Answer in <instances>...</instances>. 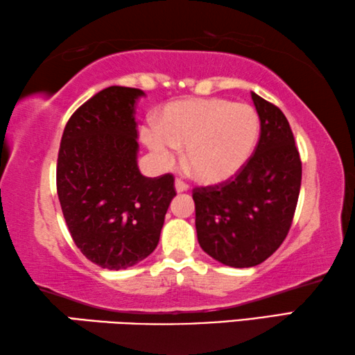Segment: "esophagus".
Masks as SVG:
<instances>
[{
	"label": "esophagus",
	"mask_w": 355,
	"mask_h": 355,
	"mask_svg": "<svg viewBox=\"0 0 355 355\" xmlns=\"http://www.w3.org/2000/svg\"><path fill=\"white\" fill-rule=\"evenodd\" d=\"M175 189H177V193H184V191L189 189V187H188L187 183L183 182V180L177 178V180H175Z\"/></svg>",
	"instance_id": "obj_1"
}]
</instances>
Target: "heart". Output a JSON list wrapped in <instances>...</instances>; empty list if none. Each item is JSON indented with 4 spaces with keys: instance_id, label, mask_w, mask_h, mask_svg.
Listing matches in <instances>:
<instances>
[{
    "instance_id": "obj_1",
    "label": "heart",
    "mask_w": 355,
    "mask_h": 355,
    "mask_svg": "<svg viewBox=\"0 0 355 355\" xmlns=\"http://www.w3.org/2000/svg\"><path fill=\"white\" fill-rule=\"evenodd\" d=\"M259 131L261 121L250 104L208 98L167 104L156 125L140 129V137L161 166L171 167L177 148H184L191 175L204 184H219L248 162Z\"/></svg>"
}]
</instances>
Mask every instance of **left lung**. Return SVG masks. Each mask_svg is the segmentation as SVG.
I'll list each match as a JSON object with an SVG mask.
<instances>
[{"label": "left lung", "mask_w": 355, "mask_h": 355, "mask_svg": "<svg viewBox=\"0 0 355 355\" xmlns=\"http://www.w3.org/2000/svg\"><path fill=\"white\" fill-rule=\"evenodd\" d=\"M261 120L256 150L227 182L193 191L200 248L224 266L254 267L288 235L299 200L302 161L288 118L251 93Z\"/></svg>", "instance_id": "8db88e82"}]
</instances>
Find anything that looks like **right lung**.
I'll return each instance as SVG.
<instances>
[{
    "mask_svg": "<svg viewBox=\"0 0 355 355\" xmlns=\"http://www.w3.org/2000/svg\"><path fill=\"white\" fill-rule=\"evenodd\" d=\"M139 88L109 87L72 114L56 164V191L71 237L88 261L109 270L136 266L155 251L173 177L137 167Z\"/></svg>",
    "mask_w": 355,
    "mask_h": 355,
    "instance_id": "obj_1",
    "label": "right lung"
}]
</instances>
